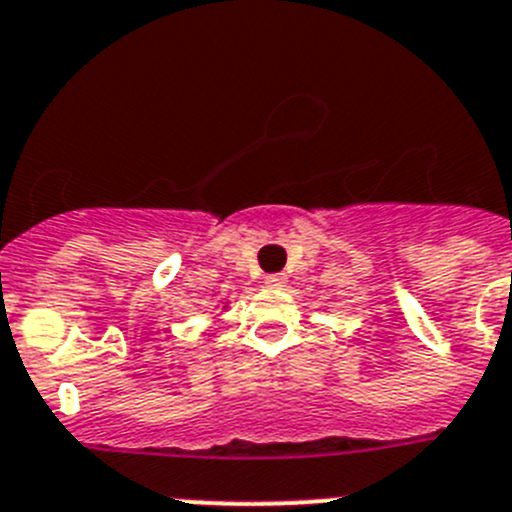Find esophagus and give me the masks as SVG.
Instances as JSON below:
<instances>
[{
	"instance_id": "1",
	"label": "esophagus",
	"mask_w": 512,
	"mask_h": 512,
	"mask_svg": "<svg viewBox=\"0 0 512 512\" xmlns=\"http://www.w3.org/2000/svg\"><path fill=\"white\" fill-rule=\"evenodd\" d=\"M264 284H266V287H271V289H281L284 284H287V276H284V274H269L264 279Z\"/></svg>"
}]
</instances>
